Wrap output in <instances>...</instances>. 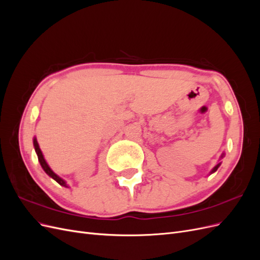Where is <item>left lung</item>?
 I'll use <instances>...</instances> for the list:
<instances>
[{
    "label": "left lung",
    "instance_id": "obj_1",
    "mask_svg": "<svg viewBox=\"0 0 260 260\" xmlns=\"http://www.w3.org/2000/svg\"><path fill=\"white\" fill-rule=\"evenodd\" d=\"M219 166H220V162H219V164L217 165V166H216V167H215L214 169H212V171H211V174H212V172H215V171H216V170L218 169V167H219Z\"/></svg>",
    "mask_w": 260,
    "mask_h": 260
}]
</instances>
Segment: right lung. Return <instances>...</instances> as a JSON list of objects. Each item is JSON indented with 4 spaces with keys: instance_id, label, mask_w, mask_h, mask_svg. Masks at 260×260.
<instances>
[{
    "instance_id": "right-lung-1",
    "label": "right lung",
    "mask_w": 260,
    "mask_h": 260,
    "mask_svg": "<svg viewBox=\"0 0 260 260\" xmlns=\"http://www.w3.org/2000/svg\"><path fill=\"white\" fill-rule=\"evenodd\" d=\"M34 145H35V149H36L37 155H38V159H39V161H40L43 170H44V171L46 172V174H48L51 178H53L55 181H56V182H57L58 184H60V185H62V186H67L65 181L62 180L61 178H59L56 174H54V172L52 171V169L49 167V165L46 164V161H45V159H44V157H43V155H42L41 149H40V147H39V144H38V142H37V139L34 140Z\"/></svg>"
}]
</instances>
